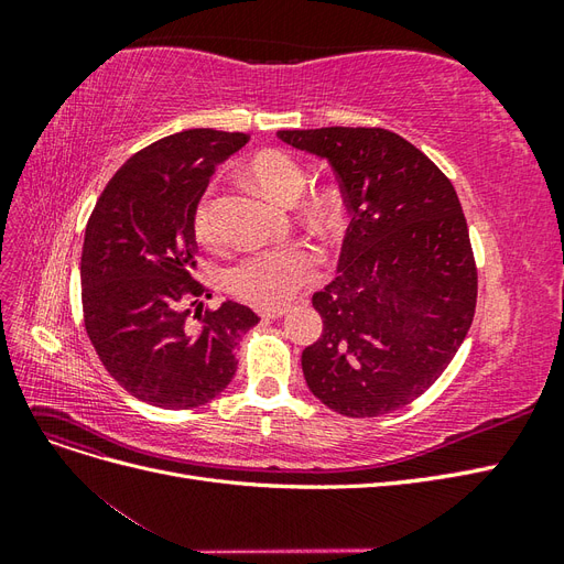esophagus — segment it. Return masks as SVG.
I'll return each mask as SVG.
<instances>
[{
	"mask_svg": "<svg viewBox=\"0 0 564 564\" xmlns=\"http://www.w3.org/2000/svg\"><path fill=\"white\" fill-rule=\"evenodd\" d=\"M286 313V308H263V311H259V315L263 317V319H278V317H282Z\"/></svg>",
	"mask_w": 564,
	"mask_h": 564,
	"instance_id": "obj_1",
	"label": "esophagus"
}]
</instances>
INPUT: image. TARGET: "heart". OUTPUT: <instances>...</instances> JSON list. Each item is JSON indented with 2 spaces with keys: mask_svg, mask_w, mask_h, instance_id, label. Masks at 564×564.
Segmentation results:
<instances>
[{
  "mask_svg": "<svg viewBox=\"0 0 564 564\" xmlns=\"http://www.w3.org/2000/svg\"><path fill=\"white\" fill-rule=\"evenodd\" d=\"M251 181L272 199L292 204L305 187V172L301 162L284 150H263L247 164ZM301 212L317 230H334L344 216V202L336 187L322 185L305 193ZM193 232L199 242H216V218L212 191L204 193L193 209ZM319 253L303 245L289 242L280 247L256 249L237 259L226 272L228 292L256 308H280L292 301L305 284L319 275Z\"/></svg>",
  "mask_w": 564,
  "mask_h": 564,
  "instance_id": "heart-1",
  "label": "heart"
}]
</instances>
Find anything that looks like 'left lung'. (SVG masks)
<instances>
[{"mask_svg": "<svg viewBox=\"0 0 564 564\" xmlns=\"http://www.w3.org/2000/svg\"><path fill=\"white\" fill-rule=\"evenodd\" d=\"M278 135L327 158L352 216L338 278L313 296L322 334L301 355L305 383L336 414L395 412L442 377L473 324L477 265L458 195L381 127Z\"/></svg>", "mask_w": 564, "mask_h": 564, "instance_id": "obj_1", "label": "left lung"}]
</instances>
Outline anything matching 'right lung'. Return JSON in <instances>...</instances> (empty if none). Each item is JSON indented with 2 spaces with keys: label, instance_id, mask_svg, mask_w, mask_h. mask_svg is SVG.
<instances>
[{
  "label": "right lung",
  "instance_id": "obj_1",
  "mask_svg": "<svg viewBox=\"0 0 564 564\" xmlns=\"http://www.w3.org/2000/svg\"><path fill=\"white\" fill-rule=\"evenodd\" d=\"M247 133L187 129L131 155L89 216L82 249V319L110 377L133 398L193 409L232 381L240 338L259 315L212 299L197 280L193 209L216 166Z\"/></svg>",
  "mask_w": 564,
  "mask_h": 564
}]
</instances>
